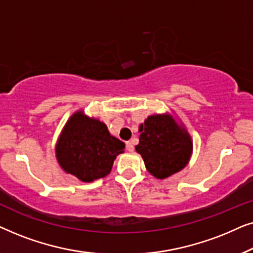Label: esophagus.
Listing matches in <instances>:
<instances>
[{"label":"esophagus","instance_id":"esophagus-1","mask_svg":"<svg viewBox=\"0 0 253 253\" xmlns=\"http://www.w3.org/2000/svg\"><path fill=\"white\" fill-rule=\"evenodd\" d=\"M126 150L129 151V152H132V151L134 150V147H133V143H132V141H126Z\"/></svg>","mask_w":253,"mask_h":253}]
</instances>
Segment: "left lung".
Masks as SVG:
<instances>
[{
    "mask_svg": "<svg viewBox=\"0 0 253 253\" xmlns=\"http://www.w3.org/2000/svg\"><path fill=\"white\" fill-rule=\"evenodd\" d=\"M138 132L139 144L134 148L155 178H167L189 164L193 151L191 136L169 113L148 116Z\"/></svg>",
    "mask_w": 253,
    "mask_h": 253,
    "instance_id": "8db88e82",
    "label": "left lung"
}]
</instances>
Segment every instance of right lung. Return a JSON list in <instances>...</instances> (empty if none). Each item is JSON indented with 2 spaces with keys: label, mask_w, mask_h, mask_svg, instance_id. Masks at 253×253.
Returning a JSON list of instances; mask_svg holds the SVG:
<instances>
[{
  "label": "right lung",
  "mask_w": 253,
  "mask_h": 253,
  "mask_svg": "<svg viewBox=\"0 0 253 253\" xmlns=\"http://www.w3.org/2000/svg\"><path fill=\"white\" fill-rule=\"evenodd\" d=\"M124 148L123 141L112 136L105 123L77 110L58 136L55 155L67 174L89 183L108 175Z\"/></svg>",
  "instance_id": "right-lung-1"
}]
</instances>
